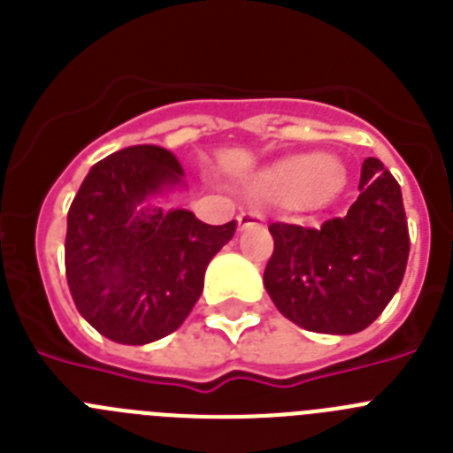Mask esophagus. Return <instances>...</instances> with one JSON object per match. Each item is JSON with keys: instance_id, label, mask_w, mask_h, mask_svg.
I'll list each match as a JSON object with an SVG mask.
<instances>
[{"instance_id": "obj_1", "label": "esophagus", "mask_w": 453, "mask_h": 453, "mask_svg": "<svg viewBox=\"0 0 453 453\" xmlns=\"http://www.w3.org/2000/svg\"><path fill=\"white\" fill-rule=\"evenodd\" d=\"M263 224V215L256 211H247V213L238 215V229H247V226H258Z\"/></svg>"}]
</instances>
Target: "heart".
Wrapping results in <instances>:
<instances>
[{
  "label": "heart",
  "instance_id": "obj_1",
  "mask_svg": "<svg viewBox=\"0 0 453 453\" xmlns=\"http://www.w3.org/2000/svg\"><path fill=\"white\" fill-rule=\"evenodd\" d=\"M347 183L345 170L324 154H295L256 177L258 195L279 203H292L299 211H322L335 202Z\"/></svg>",
  "mask_w": 453,
  "mask_h": 453
}]
</instances>
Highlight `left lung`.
I'll list each match as a JSON object with an SVG mask.
<instances>
[{
  "label": "left lung",
  "mask_w": 453,
  "mask_h": 453,
  "mask_svg": "<svg viewBox=\"0 0 453 453\" xmlns=\"http://www.w3.org/2000/svg\"><path fill=\"white\" fill-rule=\"evenodd\" d=\"M361 195L319 229L270 224L274 254L263 274L279 313L315 334L367 329L402 286L408 226L402 190L379 158H365Z\"/></svg>",
  "instance_id": "1"
}]
</instances>
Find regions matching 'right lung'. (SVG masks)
Segmentation results:
<instances>
[{"mask_svg":"<svg viewBox=\"0 0 453 453\" xmlns=\"http://www.w3.org/2000/svg\"><path fill=\"white\" fill-rule=\"evenodd\" d=\"M172 151L135 145L92 165L67 213L65 274L92 329L119 345L177 331L203 290L208 263L235 234L156 197L186 188Z\"/></svg>","mask_w":453,"mask_h":453,"instance_id":"obj_1","label":"right lung"}]
</instances>
